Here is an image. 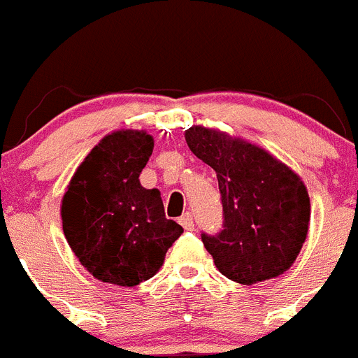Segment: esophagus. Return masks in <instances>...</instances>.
Masks as SVG:
<instances>
[{
	"label": "esophagus",
	"instance_id": "obj_1",
	"mask_svg": "<svg viewBox=\"0 0 358 358\" xmlns=\"http://www.w3.org/2000/svg\"><path fill=\"white\" fill-rule=\"evenodd\" d=\"M179 224L188 231L194 229L195 224H194V217H192V213H182L181 217H179Z\"/></svg>",
	"mask_w": 358,
	"mask_h": 358
}]
</instances>
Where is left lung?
I'll use <instances>...</instances> for the list:
<instances>
[{
  "label": "left lung",
  "instance_id": "obj_1",
  "mask_svg": "<svg viewBox=\"0 0 358 358\" xmlns=\"http://www.w3.org/2000/svg\"><path fill=\"white\" fill-rule=\"evenodd\" d=\"M185 138L217 172L224 229L201 236L218 271L242 285L289 271L310 222L308 192L299 176L264 148L226 132L194 125Z\"/></svg>",
  "mask_w": 358,
  "mask_h": 358
}]
</instances>
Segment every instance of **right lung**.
Returning <instances> with one entry per match:
<instances>
[{
    "label": "right lung",
    "instance_id": "add662e5",
    "mask_svg": "<svg viewBox=\"0 0 358 358\" xmlns=\"http://www.w3.org/2000/svg\"><path fill=\"white\" fill-rule=\"evenodd\" d=\"M154 140L115 131L85 156L62 197L69 248L96 280L140 285L157 273L182 227L164 217L159 189L141 186Z\"/></svg>",
    "mask_w": 358,
    "mask_h": 358
}]
</instances>
